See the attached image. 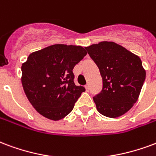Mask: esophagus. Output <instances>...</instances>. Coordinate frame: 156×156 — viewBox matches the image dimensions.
Returning <instances> with one entry per match:
<instances>
[{
  "label": "esophagus",
  "instance_id": "obj_1",
  "mask_svg": "<svg viewBox=\"0 0 156 156\" xmlns=\"http://www.w3.org/2000/svg\"><path fill=\"white\" fill-rule=\"evenodd\" d=\"M85 88H86V90H87V91H89V85H88V84H87V85L85 86Z\"/></svg>",
  "mask_w": 156,
  "mask_h": 156
}]
</instances>
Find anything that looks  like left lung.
<instances>
[{"label":"left lung","instance_id":"left-lung-1","mask_svg":"<svg viewBox=\"0 0 156 156\" xmlns=\"http://www.w3.org/2000/svg\"><path fill=\"white\" fill-rule=\"evenodd\" d=\"M85 49L102 78L101 91L93 97L98 111L112 118L127 112L136 102L146 79L140 58L114 42L103 41Z\"/></svg>","mask_w":156,"mask_h":156}]
</instances>
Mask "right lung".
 <instances>
[{
  "mask_svg": "<svg viewBox=\"0 0 156 156\" xmlns=\"http://www.w3.org/2000/svg\"><path fill=\"white\" fill-rule=\"evenodd\" d=\"M82 46L55 44L29 55L21 66L23 88L35 110L58 121L72 112L85 91L76 86L73 69L86 56Z\"/></svg>",
  "mask_w": 156,
  "mask_h": 156,
  "instance_id": "right-lung-1",
  "label": "right lung"
}]
</instances>
